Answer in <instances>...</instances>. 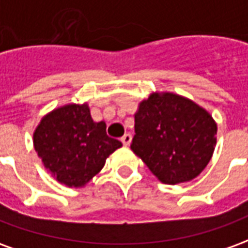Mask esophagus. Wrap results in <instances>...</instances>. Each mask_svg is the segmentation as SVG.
Wrapping results in <instances>:
<instances>
[{"instance_id":"34e87169","label":"esophagus","mask_w":248,"mask_h":248,"mask_svg":"<svg viewBox=\"0 0 248 248\" xmlns=\"http://www.w3.org/2000/svg\"><path fill=\"white\" fill-rule=\"evenodd\" d=\"M121 140H122V143H124V146H129L130 143H131V135L130 134H124L122 138H121Z\"/></svg>"}]
</instances>
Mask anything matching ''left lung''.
I'll list each match as a JSON object with an SVG mask.
<instances>
[{"instance_id":"8db88e82","label":"left lung","mask_w":248,"mask_h":248,"mask_svg":"<svg viewBox=\"0 0 248 248\" xmlns=\"http://www.w3.org/2000/svg\"><path fill=\"white\" fill-rule=\"evenodd\" d=\"M130 149L162 183L190 182L206 169L217 145V122L192 99L153 92L138 103Z\"/></svg>"}]
</instances>
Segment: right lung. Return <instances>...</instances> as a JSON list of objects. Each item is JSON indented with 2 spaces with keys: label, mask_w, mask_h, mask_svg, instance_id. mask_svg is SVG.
Wrapping results in <instances>:
<instances>
[{
  "label": "right lung",
  "mask_w": 248,
  "mask_h": 248,
  "mask_svg": "<svg viewBox=\"0 0 248 248\" xmlns=\"http://www.w3.org/2000/svg\"><path fill=\"white\" fill-rule=\"evenodd\" d=\"M33 145L42 165L67 187H85L101 171L106 159L122 147L106 134V124L94 122L89 103H67L41 118Z\"/></svg>",
  "instance_id": "obj_1"
}]
</instances>
